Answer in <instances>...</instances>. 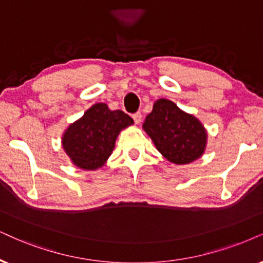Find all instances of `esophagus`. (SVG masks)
<instances>
[{
  "label": "esophagus",
  "instance_id": "1",
  "mask_svg": "<svg viewBox=\"0 0 263 263\" xmlns=\"http://www.w3.org/2000/svg\"><path fill=\"white\" fill-rule=\"evenodd\" d=\"M132 118H134L136 124H139V122H141V120H142V114L139 111H137V112H135L134 115H132Z\"/></svg>",
  "mask_w": 263,
  "mask_h": 263
}]
</instances>
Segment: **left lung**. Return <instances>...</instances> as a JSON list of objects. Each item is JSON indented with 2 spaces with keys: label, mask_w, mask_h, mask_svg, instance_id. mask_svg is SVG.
<instances>
[{
  "label": "left lung",
  "mask_w": 263,
  "mask_h": 263,
  "mask_svg": "<svg viewBox=\"0 0 263 263\" xmlns=\"http://www.w3.org/2000/svg\"><path fill=\"white\" fill-rule=\"evenodd\" d=\"M143 129L156 149L174 164H189L200 158L205 151L208 134L204 126L168 99L161 98L154 103Z\"/></svg>",
  "instance_id": "1"
}]
</instances>
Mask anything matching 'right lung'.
<instances>
[{
    "label": "right lung",
    "instance_id": "add662e5",
    "mask_svg": "<svg viewBox=\"0 0 263 263\" xmlns=\"http://www.w3.org/2000/svg\"><path fill=\"white\" fill-rule=\"evenodd\" d=\"M132 124L122 110H110L104 103H97L69 126L62 138L63 148L78 167L96 170L108 160L121 129Z\"/></svg>",
    "mask_w": 263,
    "mask_h": 263
}]
</instances>
